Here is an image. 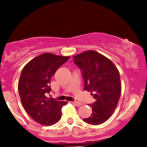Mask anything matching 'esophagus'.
<instances>
[{"label": "esophagus", "mask_w": 147, "mask_h": 147, "mask_svg": "<svg viewBox=\"0 0 147 147\" xmlns=\"http://www.w3.org/2000/svg\"><path fill=\"white\" fill-rule=\"evenodd\" d=\"M72 104H74L75 105H76V106L78 107H80L82 105V103L81 102H76V101H74V102H72Z\"/></svg>", "instance_id": "esophagus-1"}]
</instances>
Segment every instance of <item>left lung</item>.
Returning <instances> with one entry per match:
<instances>
[{"mask_svg": "<svg viewBox=\"0 0 147 147\" xmlns=\"http://www.w3.org/2000/svg\"><path fill=\"white\" fill-rule=\"evenodd\" d=\"M73 59L82 73L84 90L91 92L95 100L89 105L92 109L91 117L83 120L93 125L102 124L112 115L121 95L119 71L110 60L93 50Z\"/></svg>", "mask_w": 147, "mask_h": 147, "instance_id": "left-lung-1", "label": "left lung"}]
</instances>
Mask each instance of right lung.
Masks as SVG:
<instances>
[{
    "mask_svg": "<svg viewBox=\"0 0 147 147\" xmlns=\"http://www.w3.org/2000/svg\"><path fill=\"white\" fill-rule=\"evenodd\" d=\"M69 58L44 53L32 59L22 70L18 82L22 105L29 116L39 124L53 125L61 118L62 107L67 102L47 95L51 91L52 76Z\"/></svg>",
    "mask_w": 147,
    "mask_h": 147,
    "instance_id": "add662e5",
    "label": "right lung"
}]
</instances>
